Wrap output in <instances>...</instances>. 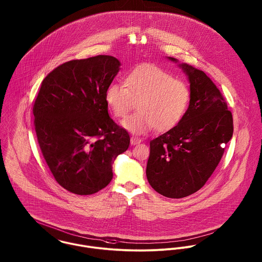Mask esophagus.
Here are the masks:
<instances>
[{
	"mask_svg": "<svg viewBox=\"0 0 262 262\" xmlns=\"http://www.w3.org/2000/svg\"><path fill=\"white\" fill-rule=\"evenodd\" d=\"M141 141H142V140H141L140 138L136 137V136H132V137H131V139H130L131 145H137V144L141 143Z\"/></svg>",
	"mask_w": 262,
	"mask_h": 262,
	"instance_id": "obj_1",
	"label": "esophagus"
}]
</instances>
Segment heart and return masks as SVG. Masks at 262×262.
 <instances>
[{
	"instance_id": "1",
	"label": "heart",
	"mask_w": 262,
	"mask_h": 262,
	"mask_svg": "<svg viewBox=\"0 0 262 262\" xmlns=\"http://www.w3.org/2000/svg\"><path fill=\"white\" fill-rule=\"evenodd\" d=\"M125 85L111 83L105 101L117 118H124L138 102V112L127 117L122 126L131 133L143 134L174 128L186 114L190 99L187 83L164 70L144 64L125 77Z\"/></svg>"
}]
</instances>
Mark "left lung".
<instances>
[{"label":"left lung","instance_id":"left-lung-1","mask_svg":"<svg viewBox=\"0 0 262 262\" xmlns=\"http://www.w3.org/2000/svg\"><path fill=\"white\" fill-rule=\"evenodd\" d=\"M179 67L188 77L189 105L174 128L150 141L146 166L150 186L171 199L185 198L204 187L233 135L232 113L216 84L191 66Z\"/></svg>","mask_w":262,"mask_h":262}]
</instances>
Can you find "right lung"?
<instances>
[{
  "instance_id": "obj_1",
  "label": "right lung",
  "mask_w": 262,
  "mask_h": 262,
  "mask_svg": "<svg viewBox=\"0 0 262 262\" xmlns=\"http://www.w3.org/2000/svg\"><path fill=\"white\" fill-rule=\"evenodd\" d=\"M120 66L110 55L71 60L41 83L33 106L38 143L55 181L75 194L107 187L114 160L129 147L128 132L105 101Z\"/></svg>"
}]
</instances>
